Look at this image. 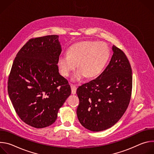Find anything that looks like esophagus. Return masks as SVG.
I'll return each instance as SVG.
<instances>
[{"label":"esophagus","instance_id":"34e87169","mask_svg":"<svg viewBox=\"0 0 154 154\" xmlns=\"http://www.w3.org/2000/svg\"><path fill=\"white\" fill-rule=\"evenodd\" d=\"M71 93L72 94H75L76 93L77 90V87L75 85L71 84Z\"/></svg>","mask_w":154,"mask_h":154}]
</instances>
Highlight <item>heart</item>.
<instances>
[{
  "label": "heart",
  "instance_id": "b5f03b06",
  "mask_svg": "<svg viewBox=\"0 0 154 154\" xmlns=\"http://www.w3.org/2000/svg\"><path fill=\"white\" fill-rule=\"evenodd\" d=\"M109 57L108 47L103 42L83 41L72 46L67 54H61L57 61L60 74L68 77L75 68L79 69L72 76L73 82H79L86 76L93 78L103 70Z\"/></svg>",
  "mask_w": 154,
  "mask_h": 154
}]
</instances>
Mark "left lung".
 <instances>
[{"label":"left lung","instance_id":"left-lung-1","mask_svg":"<svg viewBox=\"0 0 154 154\" xmlns=\"http://www.w3.org/2000/svg\"><path fill=\"white\" fill-rule=\"evenodd\" d=\"M113 54L105 69L96 79L77 90L80 124L93 131L114 125L128 106L132 90V72L122 51L113 46Z\"/></svg>","mask_w":154,"mask_h":154}]
</instances>
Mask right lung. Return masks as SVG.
I'll use <instances>...</instances> for the list:
<instances>
[{"label":"right lung","mask_w":154,"mask_h":154,"mask_svg":"<svg viewBox=\"0 0 154 154\" xmlns=\"http://www.w3.org/2000/svg\"><path fill=\"white\" fill-rule=\"evenodd\" d=\"M58 38L54 35L30 39L17 54L9 75L8 93L15 111L35 128L52 124L71 93L68 81L58 72Z\"/></svg>","instance_id":"right-lung-1"}]
</instances>
